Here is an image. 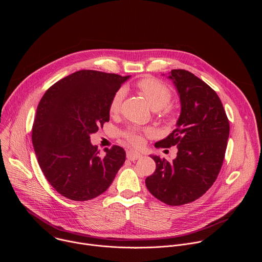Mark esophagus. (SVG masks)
<instances>
[{
	"label": "esophagus",
	"instance_id": "1",
	"mask_svg": "<svg viewBox=\"0 0 262 262\" xmlns=\"http://www.w3.org/2000/svg\"><path fill=\"white\" fill-rule=\"evenodd\" d=\"M126 158L128 159V160H130V161H137V160H139L140 158H142V156L139 154V152H136V151H134V150H128L127 152H126Z\"/></svg>",
	"mask_w": 262,
	"mask_h": 262
}]
</instances>
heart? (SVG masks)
<instances>
[{
    "label": "heart",
    "mask_w": 262,
    "mask_h": 262,
    "mask_svg": "<svg viewBox=\"0 0 262 262\" xmlns=\"http://www.w3.org/2000/svg\"><path fill=\"white\" fill-rule=\"evenodd\" d=\"M137 87L152 110H161L164 107V112L167 113L168 110L165 106H167V104H169L172 99V92L168 86L157 79L145 78L137 83ZM124 95L125 89L123 87L117 89L114 92L108 103V112L111 115H116L119 113ZM148 133L149 130L146 129L128 127L122 133V137L132 145L139 146L143 141V136Z\"/></svg>",
    "instance_id": "obj_1"
}]
</instances>
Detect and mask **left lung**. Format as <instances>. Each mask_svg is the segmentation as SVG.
Masks as SVG:
<instances>
[{
  "label": "left lung",
  "mask_w": 262,
  "mask_h": 262,
  "mask_svg": "<svg viewBox=\"0 0 262 262\" xmlns=\"http://www.w3.org/2000/svg\"><path fill=\"white\" fill-rule=\"evenodd\" d=\"M181 102L176 128L158 148L177 146L173 162L150 156L156 171L145 180L148 191L160 201L179 206L193 202L210 189L225 158L229 120L215 91L192 72L171 70Z\"/></svg>",
  "instance_id": "obj_1"
}]
</instances>
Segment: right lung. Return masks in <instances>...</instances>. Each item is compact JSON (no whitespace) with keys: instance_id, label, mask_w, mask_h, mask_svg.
<instances>
[{"instance_id":"add662e5","label":"right lung","mask_w":262,"mask_h":262,"mask_svg":"<svg viewBox=\"0 0 262 262\" xmlns=\"http://www.w3.org/2000/svg\"><path fill=\"white\" fill-rule=\"evenodd\" d=\"M129 77L83 69L51 86L37 106L32 142L47 180L63 197L87 201L107 190L125 161L113 145L99 156L90 135L110 120L108 103Z\"/></svg>"}]
</instances>
